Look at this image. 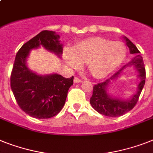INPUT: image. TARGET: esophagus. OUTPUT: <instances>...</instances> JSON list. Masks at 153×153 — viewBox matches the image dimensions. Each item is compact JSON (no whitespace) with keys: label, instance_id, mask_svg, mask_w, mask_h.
Listing matches in <instances>:
<instances>
[{"label":"esophagus","instance_id":"34e87169","mask_svg":"<svg viewBox=\"0 0 153 153\" xmlns=\"http://www.w3.org/2000/svg\"><path fill=\"white\" fill-rule=\"evenodd\" d=\"M74 82H82V79H79V78H78V77H74Z\"/></svg>","mask_w":153,"mask_h":153}]
</instances>
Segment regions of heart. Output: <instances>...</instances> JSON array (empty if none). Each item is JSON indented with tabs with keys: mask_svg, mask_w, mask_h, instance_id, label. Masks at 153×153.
Wrapping results in <instances>:
<instances>
[{
	"mask_svg": "<svg viewBox=\"0 0 153 153\" xmlns=\"http://www.w3.org/2000/svg\"><path fill=\"white\" fill-rule=\"evenodd\" d=\"M126 56V47L122 42H111L94 37L78 42L72 49L67 50L65 60L72 69H78L86 63L90 74L103 79L115 71Z\"/></svg>",
	"mask_w": 153,
	"mask_h": 153,
	"instance_id": "1",
	"label": "heart"
}]
</instances>
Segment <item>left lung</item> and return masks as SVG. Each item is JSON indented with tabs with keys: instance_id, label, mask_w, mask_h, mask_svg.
Masks as SVG:
<instances>
[{
	"instance_id": "8db88e82",
	"label": "left lung",
	"mask_w": 153,
	"mask_h": 153,
	"mask_svg": "<svg viewBox=\"0 0 153 153\" xmlns=\"http://www.w3.org/2000/svg\"><path fill=\"white\" fill-rule=\"evenodd\" d=\"M124 39L126 40V45L129 47L130 54H133L134 57L133 58L130 64L127 65L123 66V68L119 70L117 72L114 74L110 79H107L106 81L100 82L94 85L93 89V95L90 97V105L92 107L101 115L109 116V117H118L126 114V112L130 111L131 109L134 108V107L136 105L138 101L139 97L141 93V90L143 89L145 82V68L144 65L143 59L140 55V51L135 46V45L133 44V42H130L128 38L124 37ZM130 65L135 66L139 71V76L141 79V82L138 86L137 93L132 97L130 100L121 101L118 99H115L109 96L106 94V89L109 83L116 79L122 74L126 66Z\"/></svg>"
}]
</instances>
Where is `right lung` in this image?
Here are the masks:
<instances>
[{
	"label": "right lung",
	"instance_id": "right-lung-1",
	"mask_svg": "<svg viewBox=\"0 0 153 153\" xmlns=\"http://www.w3.org/2000/svg\"><path fill=\"white\" fill-rule=\"evenodd\" d=\"M59 36L54 31L42 30L26 42L16 56L11 73V88L22 110L36 119H48L57 115L65 104L74 76L67 79L59 74L39 75L27 68L30 51L42 45L57 56L62 55Z\"/></svg>",
	"mask_w": 153,
	"mask_h": 153
}]
</instances>
